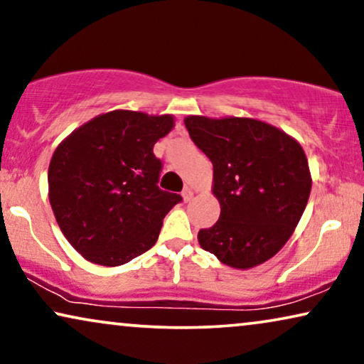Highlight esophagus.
Wrapping results in <instances>:
<instances>
[{
  "label": "esophagus",
  "mask_w": 364,
  "mask_h": 364,
  "mask_svg": "<svg viewBox=\"0 0 364 364\" xmlns=\"http://www.w3.org/2000/svg\"><path fill=\"white\" fill-rule=\"evenodd\" d=\"M182 197H183V202H188V200H191V198L193 197V192H192L188 187H186V188H183V191H182Z\"/></svg>",
  "instance_id": "obj_1"
}]
</instances>
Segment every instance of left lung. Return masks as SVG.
<instances>
[{
    "mask_svg": "<svg viewBox=\"0 0 364 364\" xmlns=\"http://www.w3.org/2000/svg\"><path fill=\"white\" fill-rule=\"evenodd\" d=\"M193 144L213 166L220 217L198 243L228 267H257L288 242L311 191L305 152L295 139L248 117H186Z\"/></svg>",
    "mask_w": 364,
    "mask_h": 364,
    "instance_id": "obj_1",
    "label": "left lung"
}]
</instances>
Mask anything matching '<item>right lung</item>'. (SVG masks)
Wrapping results in <instances>:
<instances>
[{"label": "right lung", "instance_id": "obj_1", "mask_svg": "<svg viewBox=\"0 0 364 364\" xmlns=\"http://www.w3.org/2000/svg\"><path fill=\"white\" fill-rule=\"evenodd\" d=\"M173 117L111 111L64 139L48 171L49 202L68 242L86 258L117 267L157 242L162 220L182 200L157 186L154 144Z\"/></svg>", "mask_w": 364, "mask_h": 364}]
</instances>
